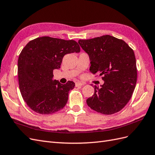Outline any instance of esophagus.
I'll return each mask as SVG.
<instances>
[{"label":"esophagus","instance_id":"esophagus-1","mask_svg":"<svg viewBox=\"0 0 155 155\" xmlns=\"http://www.w3.org/2000/svg\"><path fill=\"white\" fill-rule=\"evenodd\" d=\"M84 84L83 83H81V82H76V87H79V86H82Z\"/></svg>","mask_w":155,"mask_h":155}]
</instances>
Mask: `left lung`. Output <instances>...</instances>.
<instances>
[{"instance_id": "left-lung-1", "label": "left lung", "mask_w": 155, "mask_h": 155, "mask_svg": "<svg viewBox=\"0 0 155 155\" xmlns=\"http://www.w3.org/2000/svg\"><path fill=\"white\" fill-rule=\"evenodd\" d=\"M91 61L90 71L103 76L104 85L94 86L87 100L88 107L103 114L121 110L130 100L137 80L133 50L125 42L109 35L78 41Z\"/></svg>"}]
</instances>
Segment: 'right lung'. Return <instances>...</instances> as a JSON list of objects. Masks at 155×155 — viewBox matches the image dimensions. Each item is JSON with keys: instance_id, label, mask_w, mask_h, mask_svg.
Wrapping results in <instances>:
<instances>
[{"instance_id": "obj_1", "label": "right lung", "mask_w": 155, "mask_h": 155, "mask_svg": "<svg viewBox=\"0 0 155 155\" xmlns=\"http://www.w3.org/2000/svg\"><path fill=\"white\" fill-rule=\"evenodd\" d=\"M80 47L74 40L41 37L30 41L18 59V78L21 95L31 110L51 114L67 104L68 92L75 83L53 80V70L60 68L64 55L79 53Z\"/></svg>"}]
</instances>
